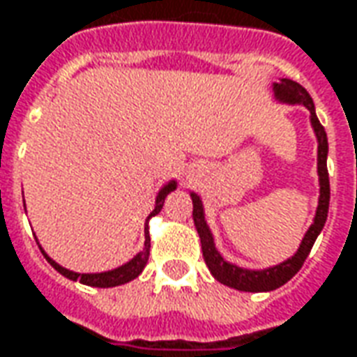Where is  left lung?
<instances>
[{
  "label": "left lung",
  "mask_w": 357,
  "mask_h": 357,
  "mask_svg": "<svg viewBox=\"0 0 357 357\" xmlns=\"http://www.w3.org/2000/svg\"><path fill=\"white\" fill-rule=\"evenodd\" d=\"M274 96L276 100L286 102V104H301L309 109V118H311V126L317 135V172H319V187H321V195H319V206L315 213V220L309 226L305 236L301 239L300 249L294 253V257L286 259L284 263L276 266H268L263 271H249V268H241L228 263L224 257L218 253V249L214 248V238L206 220H204V211L201 197L197 193H191V201H193V222L201 238V248H203L204 263L208 266V271L214 278L222 282L224 286H230L234 290L239 291H271L280 288L290 280L291 276H296L300 271L305 259H307L309 251L313 248L315 239L323 230L326 222V214H328V201H331V185H328V172H326V154H328V141H326L325 127L321 126L317 114H315V104L311 100L309 92L296 81L290 79H282L280 83H274Z\"/></svg>",
  "instance_id": "8db88e82"
}]
</instances>
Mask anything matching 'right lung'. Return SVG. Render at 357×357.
I'll use <instances>...</instances> for the list:
<instances>
[{"mask_svg":"<svg viewBox=\"0 0 357 357\" xmlns=\"http://www.w3.org/2000/svg\"><path fill=\"white\" fill-rule=\"evenodd\" d=\"M176 189V181H170V183H166V185L162 187L160 191H158V195H156V206H154V211L149 214V218H146V236H144V248L141 253H137L129 263L126 265L118 266V268H114V271H106V273H92V274H81V273H73V271H69V268H63L61 265H57L54 259H50L46 255V251L40 248L42 251V255L46 257V261H48L50 265L56 268L57 273L63 274L66 278L69 280H79L81 284H86V286H94V288H114V286H119V284H126L131 282L133 278H137L139 274L143 273L144 265H146V261H149V255H151V236H149V220L156 216V214L160 213L162 206H164V199L168 197L170 191Z\"/></svg>","mask_w":357,"mask_h":357,"instance_id":"right-lung-1","label":"right lung"}]
</instances>
